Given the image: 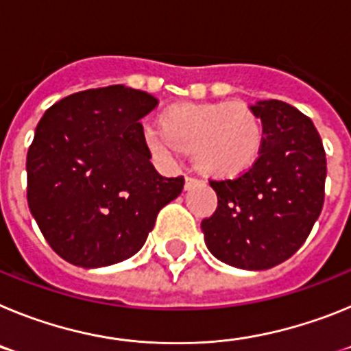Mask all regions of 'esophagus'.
<instances>
[{
    "mask_svg": "<svg viewBox=\"0 0 351 351\" xmlns=\"http://www.w3.org/2000/svg\"><path fill=\"white\" fill-rule=\"evenodd\" d=\"M198 182H200V179H198V178H193V176H186L184 188H186V190H190V188H193V186L198 184Z\"/></svg>",
    "mask_w": 351,
    "mask_h": 351,
    "instance_id": "1",
    "label": "esophagus"
}]
</instances>
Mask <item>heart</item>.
<instances>
[{
    "label": "heart",
    "mask_w": 351,
    "mask_h": 351,
    "mask_svg": "<svg viewBox=\"0 0 351 351\" xmlns=\"http://www.w3.org/2000/svg\"><path fill=\"white\" fill-rule=\"evenodd\" d=\"M161 128L145 133L153 153L172 156L179 147L195 149L198 169L218 178L246 172L262 151V121L243 104L178 105L167 110Z\"/></svg>",
    "instance_id": "1"
}]
</instances>
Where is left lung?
I'll return each instance as SVG.
<instances>
[{"label": "left lung", "instance_id": "left-lung-1", "mask_svg": "<svg viewBox=\"0 0 351 351\" xmlns=\"http://www.w3.org/2000/svg\"><path fill=\"white\" fill-rule=\"evenodd\" d=\"M250 108L263 125L258 160L239 178L209 181L218 207L200 226L216 258L263 271L308 239L324 207L327 158L313 121L295 107L265 100Z\"/></svg>", "mask_w": 351, "mask_h": 351}]
</instances>
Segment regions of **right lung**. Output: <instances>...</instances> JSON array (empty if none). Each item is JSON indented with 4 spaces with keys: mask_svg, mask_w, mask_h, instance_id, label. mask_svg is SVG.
I'll return each instance as SVG.
<instances>
[{
    "mask_svg": "<svg viewBox=\"0 0 351 351\" xmlns=\"http://www.w3.org/2000/svg\"><path fill=\"white\" fill-rule=\"evenodd\" d=\"M158 105L126 86L88 89L47 108L27 149V206L49 246L84 269L107 267L144 246L184 178L149 161L141 119Z\"/></svg>",
    "mask_w": 351,
    "mask_h": 351,
    "instance_id": "right-lung-1",
    "label": "right lung"
}]
</instances>
